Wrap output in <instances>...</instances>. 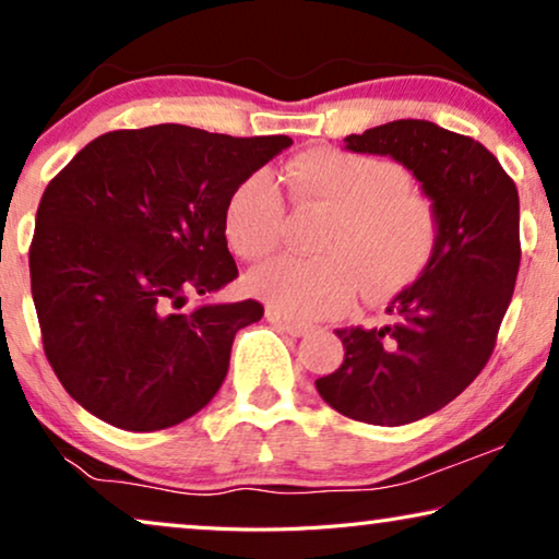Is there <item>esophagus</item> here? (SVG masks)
Listing matches in <instances>:
<instances>
[{"mask_svg":"<svg viewBox=\"0 0 559 559\" xmlns=\"http://www.w3.org/2000/svg\"><path fill=\"white\" fill-rule=\"evenodd\" d=\"M266 320H270L272 325H277L280 331H285L287 335H293V338H302V335L310 333V325L297 323V320H289V318L280 316V312H274V310H266Z\"/></svg>","mask_w":559,"mask_h":559,"instance_id":"34e87169","label":"esophagus"}]
</instances>
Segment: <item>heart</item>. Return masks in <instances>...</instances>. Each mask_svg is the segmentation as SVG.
<instances>
[{"instance_id": "1", "label": "heart", "mask_w": 559, "mask_h": 559, "mask_svg": "<svg viewBox=\"0 0 559 559\" xmlns=\"http://www.w3.org/2000/svg\"><path fill=\"white\" fill-rule=\"evenodd\" d=\"M289 186L297 203L333 216L320 234L318 259L282 257L249 272V293L270 310L293 320L333 318L361 293L384 300L425 270L438 221L392 159L318 147L289 165ZM285 226V201L270 173L236 182L224 205L226 241L236 254L251 262L272 254Z\"/></svg>"}]
</instances>
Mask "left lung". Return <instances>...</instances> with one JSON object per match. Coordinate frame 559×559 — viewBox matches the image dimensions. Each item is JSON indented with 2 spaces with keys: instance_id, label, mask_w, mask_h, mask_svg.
I'll list each match as a JSON object with an SVG mask.
<instances>
[{
  "instance_id": "left-lung-1",
  "label": "left lung",
  "mask_w": 559,
  "mask_h": 559,
  "mask_svg": "<svg viewBox=\"0 0 559 559\" xmlns=\"http://www.w3.org/2000/svg\"><path fill=\"white\" fill-rule=\"evenodd\" d=\"M343 147L407 167L438 221L425 270L389 302L392 325L335 331L346 356L316 381L341 415L400 427L453 402L491 356L522 259L519 193L484 144L425 119L348 134Z\"/></svg>"
}]
</instances>
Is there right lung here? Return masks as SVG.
Returning <instances> with one entry per match:
<instances>
[{
  "label": "right lung",
  "instance_id": "obj_1",
  "mask_svg": "<svg viewBox=\"0 0 559 559\" xmlns=\"http://www.w3.org/2000/svg\"><path fill=\"white\" fill-rule=\"evenodd\" d=\"M293 140L182 124L88 142L45 188L29 282L45 356L91 415L132 432L193 417L224 384L257 300L175 312L239 277L224 231L234 186Z\"/></svg>",
  "mask_w": 559,
  "mask_h": 559
}]
</instances>
